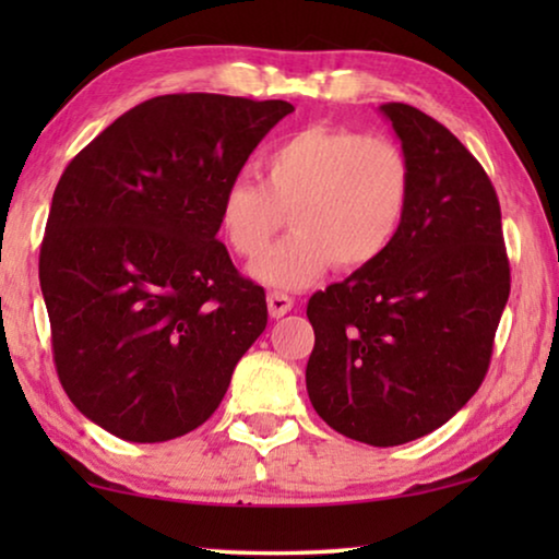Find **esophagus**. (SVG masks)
Instances as JSON below:
<instances>
[{
  "label": "esophagus",
  "mask_w": 559,
  "mask_h": 559,
  "mask_svg": "<svg viewBox=\"0 0 559 559\" xmlns=\"http://www.w3.org/2000/svg\"><path fill=\"white\" fill-rule=\"evenodd\" d=\"M293 297L285 295V293H270L266 295V308H270V316L272 318H282L287 316L289 310H293Z\"/></svg>",
  "instance_id": "34e87169"
}]
</instances>
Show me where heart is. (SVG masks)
I'll list each match as a JSON object with an SVG mask.
<instances>
[{
	"instance_id": "1",
	"label": "heart",
	"mask_w": 559,
	"mask_h": 559,
	"mask_svg": "<svg viewBox=\"0 0 559 559\" xmlns=\"http://www.w3.org/2000/svg\"><path fill=\"white\" fill-rule=\"evenodd\" d=\"M262 175L228 182L218 224L231 251L257 259L289 210L296 231L251 266L259 282L285 289L308 287L333 262L341 272L379 262L412 198L402 144L350 127L295 129L264 152Z\"/></svg>"
}]
</instances>
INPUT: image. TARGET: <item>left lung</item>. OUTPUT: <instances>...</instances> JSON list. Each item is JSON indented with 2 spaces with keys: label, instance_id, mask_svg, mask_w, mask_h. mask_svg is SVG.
Segmentation results:
<instances>
[{
  "label": "left lung",
  "instance_id": "1",
  "mask_svg": "<svg viewBox=\"0 0 559 559\" xmlns=\"http://www.w3.org/2000/svg\"><path fill=\"white\" fill-rule=\"evenodd\" d=\"M412 163V198L384 257L308 302L305 384L335 432L373 448L417 440L478 392L511 277L496 190L461 140L384 104Z\"/></svg>",
  "mask_w": 559,
  "mask_h": 559
}]
</instances>
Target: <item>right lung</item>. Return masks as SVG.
<instances>
[{
	"mask_svg": "<svg viewBox=\"0 0 559 559\" xmlns=\"http://www.w3.org/2000/svg\"><path fill=\"white\" fill-rule=\"evenodd\" d=\"M287 102L150 98L60 175L40 247L58 379L75 409L129 442L203 425L266 328L264 289L218 234L226 186Z\"/></svg>",
	"mask_w": 559,
	"mask_h": 559,
	"instance_id": "obj_1",
	"label": "right lung"
}]
</instances>
